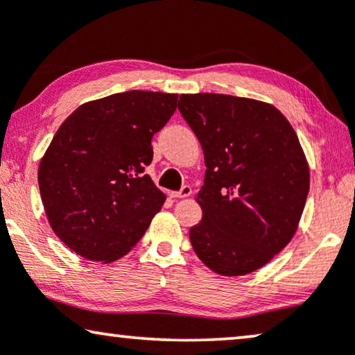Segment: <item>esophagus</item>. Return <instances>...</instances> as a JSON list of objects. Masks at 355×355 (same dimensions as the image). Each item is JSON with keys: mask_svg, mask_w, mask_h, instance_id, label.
Returning a JSON list of instances; mask_svg holds the SVG:
<instances>
[{"mask_svg": "<svg viewBox=\"0 0 355 355\" xmlns=\"http://www.w3.org/2000/svg\"><path fill=\"white\" fill-rule=\"evenodd\" d=\"M192 193V187L191 186H182L181 191L178 192H171V197L174 198H186Z\"/></svg>", "mask_w": 355, "mask_h": 355, "instance_id": "esophagus-1", "label": "esophagus"}]
</instances>
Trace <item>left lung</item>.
I'll return each mask as SVG.
<instances>
[{"label":"left lung","mask_w":355,"mask_h":355,"mask_svg":"<svg viewBox=\"0 0 355 355\" xmlns=\"http://www.w3.org/2000/svg\"><path fill=\"white\" fill-rule=\"evenodd\" d=\"M205 155L197 193L203 216L189 231L208 268L242 276L261 268L297 231L310 173L297 134L273 105L223 94L179 96Z\"/></svg>","instance_id":"left-lung-1"}]
</instances>
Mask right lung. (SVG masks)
Here are the masks:
<instances>
[{"instance_id":"obj_1","label":"right lung","mask_w":355,"mask_h":355,"mask_svg":"<svg viewBox=\"0 0 355 355\" xmlns=\"http://www.w3.org/2000/svg\"><path fill=\"white\" fill-rule=\"evenodd\" d=\"M176 101V94L129 90L80 105L60 125L38 187L51 230L76 254L121 259L162 210L166 196L144 171Z\"/></svg>"}]
</instances>
